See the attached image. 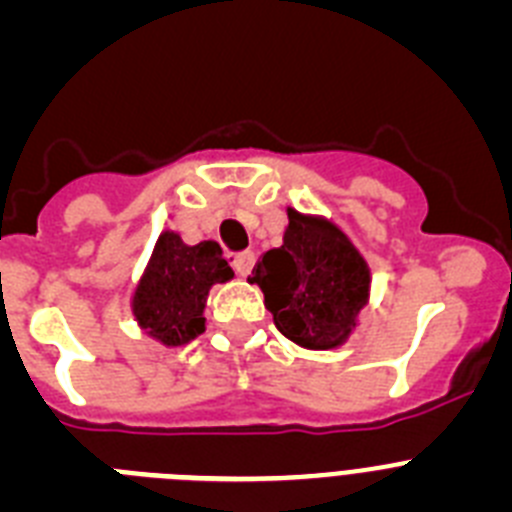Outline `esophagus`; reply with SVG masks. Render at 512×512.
I'll return each instance as SVG.
<instances>
[{"mask_svg": "<svg viewBox=\"0 0 512 512\" xmlns=\"http://www.w3.org/2000/svg\"><path fill=\"white\" fill-rule=\"evenodd\" d=\"M253 264H256V256H253L251 251L238 253V256L233 259V269H235V274H238V277H248V274H251V269H253Z\"/></svg>", "mask_w": 512, "mask_h": 512, "instance_id": "obj_1", "label": "esophagus"}]
</instances>
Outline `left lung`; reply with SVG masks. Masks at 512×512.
I'll use <instances>...</instances> for the list:
<instances>
[{
	"mask_svg": "<svg viewBox=\"0 0 512 512\" xmlns=\"http://www.w3.org/2000/svg\"><path fill=\"white\" fill-rule=\"evenodd\" d=\"M251 284L282 336L310 351L341 348L369 305L372 269L354 241L328 217L287 207L282 246L259 259Z\"/></svg>",
	"mask_w": 512,
	"mask_h": 512,
	"instance_id": "1",
	"label": "left lung"
}]
</instances>
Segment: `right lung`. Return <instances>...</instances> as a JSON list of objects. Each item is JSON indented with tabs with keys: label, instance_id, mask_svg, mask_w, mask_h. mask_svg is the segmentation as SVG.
<instances>
[{
	"label": "right lung",
	"instance_id": "obj_1",
	"mask_svg": "<svg viewBox=\"0 0 512 512\" xmlns=\"http://www.w3.org/2000/svg\"><path fill=\"white\" fill-rule=\"evenodd\" d=\"M233 279L220 246L184 243L176 230H164L130 297L138 328L166 348L184 346L205 333L210 289Z\"/></svg>",
	"mask_w": 512,
	"mask_h": 512
}]
</instances>
